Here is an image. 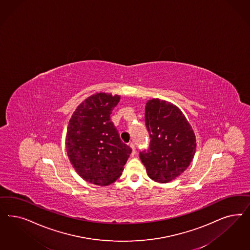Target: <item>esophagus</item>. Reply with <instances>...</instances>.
Returning a JSON list of instances; mask_svg holds the SVG:
<instances>
[{
  "label": "esophagus",
  "instance_id": "34e87169",
  "mask_svg": "<svg viewBox=\"0 0 250 250\" xmlns=\"http://www.w3.org/2000/svg\"><path fill=\"white\" fill-rule=\"evenodd\" d=\"M129 146H130V148L132 149V154H134V153H136V147H135V144H134V143H130V144H129Z\"/></svg>",
  "mask_w": 250,
  "mask_h": 250
}]
</instances>
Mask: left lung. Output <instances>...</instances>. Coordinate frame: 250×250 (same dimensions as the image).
I'll return each mask as SVG.
<instances>
[{
    "mask_svg": "<svg viewBox=\"0 0 250 250\" xmlns=\"http://www.w3.org/2000/svg\"><path fill=\"white\" fill-rule=\"evenodd\" d=\"M145 121L151 140L148 149L140 152V158L149 177L167 183L183 173L193 159V129L177 106L158 98L146 103Z\"/></svg>",
    "mask_w": 250,
    "mask_h": 250,
    "instance_id": "1",
    "label": "left lung"
}]
</instances>
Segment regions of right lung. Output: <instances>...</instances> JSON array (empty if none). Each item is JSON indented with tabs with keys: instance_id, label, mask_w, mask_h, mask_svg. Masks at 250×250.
Returning a JSON list of instances; mask_svg holds the SVG:
<instances>
[{
	"instance_id": "1",
	"label": "right lung",
	"mask_w": 250,
	"mask_h": 250,
	"mask_svg": "<svg viewBox=\"0 0 250 250\" xmlns=\"http://www.w3.org/2000/svg\"><path fill=\"white\" fill-rule=\"evenodd\" d=\"M121 97L98 93L77 106L66 135L68 157L79 176L95 185L121 177L131 148L121 142L110 115Z\"/></svg>"
}]
</instances>
